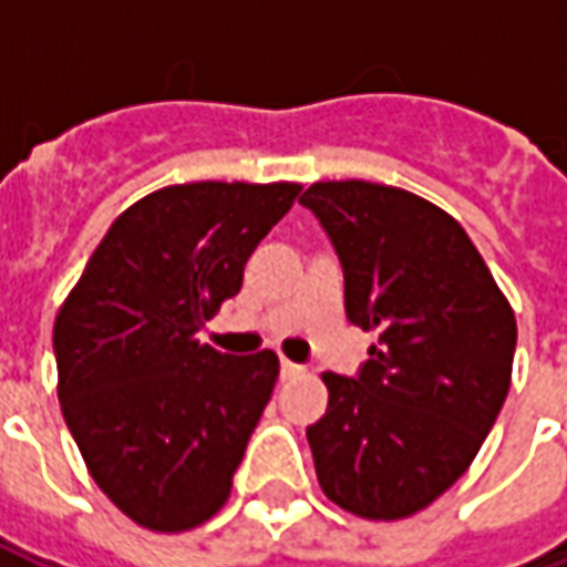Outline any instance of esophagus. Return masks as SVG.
<instances>
[{"label": "esophagus", "mask_w": 567, "mask_h": 567, "mask_svg": "<svg viewBox=\"0 0 567 567\" xmlns=\"http://www.w3.org/2000/svg\"><path fill=\"white\" fill-rule=\"evenodd\" d=\"M300 373H303V368H300V364H295V361L282 358V377H285V380H291V377H300Z\"/></svg>", "instance_id": "1"}]
</instances>
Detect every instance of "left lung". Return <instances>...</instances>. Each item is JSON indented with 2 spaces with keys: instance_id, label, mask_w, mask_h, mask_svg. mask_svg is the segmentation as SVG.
Listing matches in <instances>:
<instances>
[{
  "instance_id": "8db88e82",
  "label": "left lung",
  "mask_w": 567,
  "mask_h": 567,
  "mask_svg": "<svg viewBox=\"0 0 567 567\" xmlns=\"http://www.w3.org/2000/svg\"><path fill=\"white\" fill-rule=\"evenodd\" d=\"M331 236L346 316L377 331L358 380L321 373L328 410L307 440L343 511L392 523L471 467L511 392L516 316L450 212L404 187L316 182L300 197Z\"/></svg>"
}]
</instances>
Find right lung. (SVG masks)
Wrapping results in <instances>:
<instances>
[{"mask_svg":"<svg viewBox=\"0 0 567 567\" xmlns=\"http://www.w3.org/2000/svg\"><path fill=\"white\" fill-rule=\"evenodd\" d=\"M297 194V182L161 187L117 215L56 312L69 431L105 498L148 532H190L230 498L279 355H224L197 333Z\"/></svg>","mask_w":567,"mask_h":567,"instance_id":"right-lung-1","label":"right lung"}]
</instances>
